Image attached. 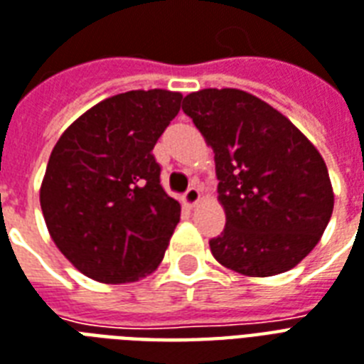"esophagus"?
<instances>
[{
	"label": "esophagus",
	"mask_w": 364,
	"mask_h": 364,
	"mask_svg": "<svg viewBox=\"0 0 364 364\" xmlns=\"http://www.w3.org/2000/svg\"><path fill=\"white\" fill-rule=\"evenodd\" d=\"M198 200H200V191H198V187H188L187 193H185V196H183V202H185V206H194V204H198Z\"/></svg>",
	"instance_id": "obj_1"
}]
</instances>
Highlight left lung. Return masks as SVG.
<instances>
[{"mask_svg": "<svg viewBox=\"0 0 364 364\" xmlns=\"http://www.w3.org/2000/svg\"><path fill=\"white\" fill-rule=\"evenodd\" d=\"M183 112L215 152L227 223L210 240L221 265L273 277L296 267L323 237L334 193L311 141L262 99L240 90H202Z\"/></svg>", "mask_w": 364, "mask_h": 364, "instance_id": "left-lung-1", "label": "left lung"}]
</instances>
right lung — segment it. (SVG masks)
<instances>
[{
  "label": "right lung",
  "mask_w": 364,
  "mask_h": 364,
  "mask_svg": "<svg viewBox=\"0 0 364 364\" xmlns=\"http://www.w3.org/2000/svg\"><path fill=\"white\" fill-rule=\"evenodd\" d=\"M181 99L166 90L105 99L53 149L41 212L57 248L93 281L135 282L162 262L181 206L164 191L152 149Z\"/></svg>",
  "instance_id": "obj_1"
}]
</instances>
